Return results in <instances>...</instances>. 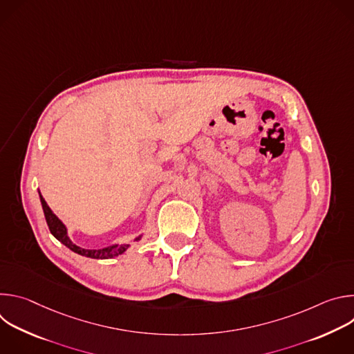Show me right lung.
<instances>
[{
    "mask_svg": "<svg viewBox=\"0 0 354 354\" xmlns=\"http://www.w3.org/2000/svg\"><path fill=\"white\" fill-rule=\"evenodd\" d=\"M39 197H40V203H41V207H43V213H44V217H46V223L48 225V230L50 232L53 234V236L56 239H59L63 245H66L67 248H70L73 252H75V254L81 255V257H86V258H92V259H111V258H115V257H119L122 255L123 252L130 246V243H115V245H111V246H106V248H102V249H84L78 245H75L68 234H67V227L62 223V220L52 212V209H50L46 203V200L43 198V196L40 194L39 192ZM141 238V235H138L134 241H138Z\"/></svg>",
    "mask_w": 354,
    "mask_h": 354,
    "instance_id": "1",
    "label": "right lung"
}]
</instances>
